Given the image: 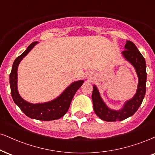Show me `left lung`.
Here are the masks:
<instances>
[{"label": "left lung", "mask_w": 155, "mask_h": 155, "mask_svg": "<svg viewBox=\"0 0 155 155\" xmlns=\"http://www.w3.org/2000/svg\"><path fill=\"white\" fill-rule=\"evenodd\" d=\"M125 50L121 52L125 60L133 66L138 76V86L136 93L132 99L124 104L122 108L119 110L112 109L106 104L101 98L97 86H93L92 101L94 110L99 118L107 121H121L132 116L142 104L146 93L147 72L145 59L141 54L134 43L127 41Z\"/></svg>", "instance_id": "left-lung-1"}]
</instances>
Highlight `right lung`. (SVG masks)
<instances>
[{"label":"right lung","instance_id":"obj_1","mask_svg":"<svg viewBox=\"0 0 155 155\" xmlns=\"http://www.w3.org/2000/svg\"><path fill=\"white\" fill-rule=\"evenodd\" d=\"M38 42H34L28 46L21 56L15 58L10 74V87L11 96L21 110L31 119L37 120L51 121L58 119L65 115L70 107L74 94L81 87L84 80H79L70 84L61 94L53 100L44 103L32 104L28 102L19 94L18 91V67L23 58L32 50Z\"/></svg>","mask_w":155,"mask_h":155}]
</instances>
